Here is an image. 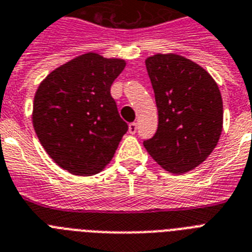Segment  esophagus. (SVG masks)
I'll use <instances>...</instances> for the list:
<instances>
[{
	"label": "esophagus",
	"instance_id": "34e87169",
	"mask_svg": "<svg viewBox=\"0 0 252 252\" xmlns=\"http://www.w3.org/2000/svg\"><path fill=\"white\" fill-rule=\"evenodd\" d=\"M128 129H129V133L130 134H134V133L137 132V123H130L129 126H128Z\"/></svg>",
	"mask_w": 252,
	"mask_h": 252
}]
</instances>
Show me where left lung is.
<instances>
[{
    "label": "left lung",
    "mask_w": 252,
    "mask_h": 252,
    "mask_svg": "<svg viewBox=\"0 0 252 252\" xmlns=\"http://www.w3.org/2000/svg\"><path fill=\"white\" fill-rule=\"evenodd\" d=\"M145 63L158 107V129L144 146L168 172H188L206 160L221 134L218 84L181 55L157 54Z\"/></svg>",
    "instance_id": "8db88e82"
}]
</instances>
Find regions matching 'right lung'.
Listing matches in <instances>:
<instances>
[{"label":"right lung","instance_id":"obj_1","mask_svg":"<svg viewBox=\"0 0 252 252\" xmlns=\"http://www.w3.org/2000/svg\"><path fill=\"white\" fill-rule=\"evenodd\" d=\"M124 67L123 59L88 53L40 84L33 101L34 132L49 157L69 173L99 172L128 130L110 93Z\"/></svg>","mask_w":252,"mask_h":252}]
</instances>
